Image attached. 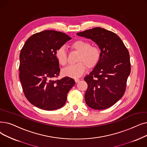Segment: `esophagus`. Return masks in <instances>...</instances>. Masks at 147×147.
Returning a JSON list of instances; mask_svg holds the SVG:
<instances>
[{
  "label": "esophagus",
  "mask_w": 147,
  "mask_h": 147,
  "mask_svg": "<svg viewBox=\"0 0 147 147\" xmlns=\"http://www.w3.org/2000/svg\"><path fill=\"white\" fill-rule=\"evenodd\" d=\"M74 80H75V82H76V83H78V82H79L80 81V79H75Z\"/></svg>",
  "instance_id": "esophagus-1"
}]
</instances>
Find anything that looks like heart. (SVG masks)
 <instances>
[{
	"label": "heart",
	"mask_w": 147,
	"mask_h": 147,
	"mask_svg": "<svg viewBox=\"0 0 147 147\" xmlns=\"http://www.w3.org/2000/svg\"><path fill=\"white\" fill-rule=\"evenodd\" d=\"M71 49L79 53L77 62L78 63L69 65L62 70L63 76L77 78L84 73L86 69L93 68L100 59L101 52L98 47L91 46V44L86 41L79 40L71 44ZM56 59L61 65L64 66L67 63V55L65 49L60 47L55 52Z\"/></svg>",
	"instance_id": "1"
}]
</instances>
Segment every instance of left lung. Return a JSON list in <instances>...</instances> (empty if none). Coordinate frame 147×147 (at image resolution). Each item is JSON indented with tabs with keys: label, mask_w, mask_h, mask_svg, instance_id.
<instances>
[{
	"label": "left lung",
	"mask_w": 147,
	"mask_h": 147,
	"mask_svg": "<svg viewBox=\"0 0 147 147\" xmlns=\"http://www.w3.org/2000/svg\"><path fill=\"white\" fill-rule=\"evenodd\" d=\"M77 35L91 40L101 51L98 64L84 78L88 84L86 103L94 109H107L125 92L131 71L129 51L116 34L103 28H95Z\"/></svg>",
	"instance_id": "8db88e82"
}]
</instances>
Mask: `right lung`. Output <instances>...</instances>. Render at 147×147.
<instances>
[{"mask_svg":"<svg viewBox=\"0 0 147 147\" xmlns=\"http://www.w3.org/2000/svg\"><path fill=\"white\" fill-rule=\"evenodd\" d=\"M71 39L61 32L44 30L29 37L21 50L19 77L23 90L30 103L40 109L53 111L62 107L75 84L69 77L52 80L60 73L56 50Z\"/></svg>","mask_w":147,"mask_h":147,"instance_id":"obj_1","label":"right lung"}]
</instances>
